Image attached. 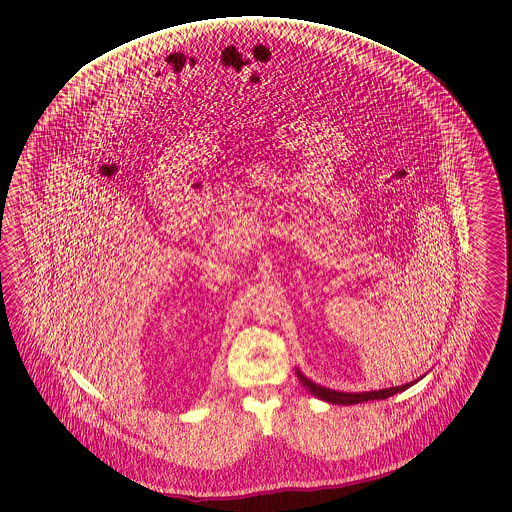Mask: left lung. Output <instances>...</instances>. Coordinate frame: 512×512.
<instances>
[{"label": "left lung", "mask_w": 512, "mask_h": 512, "mask_svg": "<svg viewBox=\"0 0 512 512\" xmlns=\"http://www.w3.org/2000/svg\"><path fill=\"white\" fill-rule=\"evenodd\" d=\"M296 375H298L300 383L308 388L313 396H317V398H321L325 402L341 403V405H355V403L370 402V400H385V398H390V396L402 392L405 388L411 387L413 383H417V381H413V383H405L402 387H390L383 388V390H372V392L351 394V392H338V390H330V388L315 385L313 381H310L306 375H302L300 372H296Z\"/></svg>", "instance_id": "obj_1"}]
</instances>
